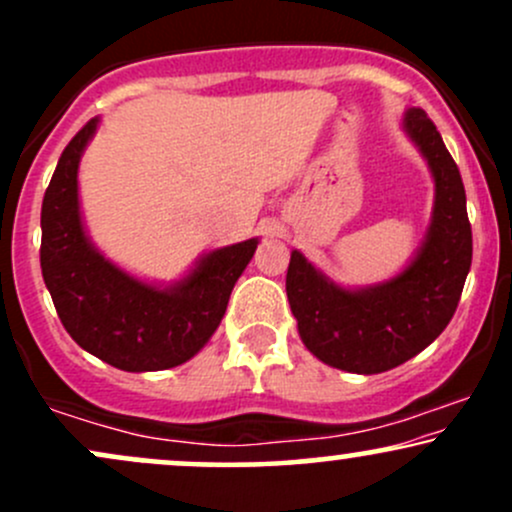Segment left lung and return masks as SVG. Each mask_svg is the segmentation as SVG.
<instances>
[{"label":"left lung","instance_id":"obj_1","mask_svg":"<svg viewBox=\"0 0 512 512\" xmlns=\"http://www.w3.org/2000/svg\"><path fill=\"white\" fill-rule=\"evenodd\" d=\"M404 129L436 180V204L419 255L395 279L349 291L291 252L286 296L310 354L349 373H385L424 351L448 327L472 267V226L457 163L436 125L409 108Z\"/></svg>","mask_w":512,"mask_h":512}]
</instances>
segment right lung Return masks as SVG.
I'll return each instance as SVG.
<instances>
[{
  "label": "right lung",
  "instance_id": "1",
  "mask_svg": "<svg viewBox=\"0 0 512 512\" xmlns=\"http://www.w3.org/2000/svg\"><path fill=\"white\" fill-rule=\"evenodd\" d=\"M98 127L88 120L62 151L40 211V267L64 330L88 354L142 373L180 366L221 325L238 276L257 238L209 252L170 289L144 284L86 238L79 211V158Z\"/></svg>",
  "mask_w": 512,
  "mask_h": 512
}]
</instances>
